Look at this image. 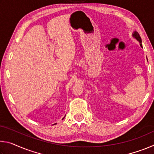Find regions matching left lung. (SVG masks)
Returning <instances> with one entry per match:
<instances>
[{"instance_id": "left-lung-1", "label": "left lung", "mask_w": 154, "mask_h": 154, "mask_svg": "<svg viewBox=\"0 0 154 154\" xmlns=\"http://www.w3.org/2000/svg\"><path fill=\"white\" fill-rule=\"evenodd\" d=\"M133 36H134V37H135V38H137V40L140 43V45L142 47V44H141V42H142V41H141V38H140V36H139V33H138L137 32H134V34H133ZM142 48H143V47H142Z\"/></svg>"}]
</instances>
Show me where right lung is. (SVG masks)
Returning <instances> with one entry per match:
<instances>
[{
  "mask_svg": "<svg viewBox=\"0 0 154 154\" xmlns=\"http://www.w3.org/2000/svg\"><path fill=\"white\" fill-rule=\"evenodd\" d=\"M64 118H65V117H64ZM64 118H63V119H64Z\"/></svg>",
  "mask_w": 154,
  "mask_h": 154,
  "instance_id": "right-lung-1",
  "label": "right lung"
}]
</instances>
